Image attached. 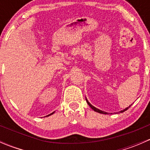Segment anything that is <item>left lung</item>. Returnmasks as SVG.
<instances>
[{
    "label": "left lung",
    "mask_w": 150,
    "mask_h": 150,
    "mask_svg": "<svg viewBox=\"0 0 150 150\" xmlns=\"http://www.w3.org/2000/svg\"><path fill=\"white\" fill-rule=\"evenodd\" d=\"M86 102H87L88 103V104L89 106H90V107L92 109V110H93V111H95V112H99V113H101V114H104V115H108V113L107 112H104V111H102V110H99V109H98V108H96V107H95L94 106H93L90 103V102H88V99H86ZM131 105L129 106V107H126V108L125 109H124V110H121V111H120L119 112L120 113H122V112H125V111H126L127 110H128V108H129L130 107H131Z\"/></svg>",
    "instance_id": "obj_1"
}]
</instances>
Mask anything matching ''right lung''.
<instances>
[{"mask_svg": "<svg viewBox=\"0 0 150 150\" xmlns=\"http://www.w3.org/2000/svg\"><path fill=\"white\" fill-rule=\"evenodd\" d=\"M54 112H53L52 113H51V114H49V115H46V117H48V116H50V115H53V114H54Z\"/></svg>", "mask_w": 150, "mask_h": 150, "instance_id": "1", "label": "right lung"}]
</instances>
